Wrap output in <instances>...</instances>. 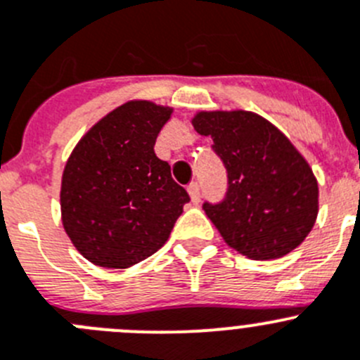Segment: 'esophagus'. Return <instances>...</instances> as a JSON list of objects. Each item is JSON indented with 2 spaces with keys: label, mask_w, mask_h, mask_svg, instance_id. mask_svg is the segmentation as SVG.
<instances>
[{
  "label": "esophagus",
  "mask_w": 360,
  "mask_h": 360,
  "mask_svg": "<svg viewBox=\"0 0 360 360\" xmlns=\"http://www.w3.org/2000/svg\"><path fill=\"white\" fill-rule=\"evenodd\" d=\"M187 191H189L191 202H193V203H200V198H202V194H200V184H198V182H191L189 187H187Z\"/></svg>",
  "instance_id": "obj_1"
}]
</instances>
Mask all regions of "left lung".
<instances>
[{"label": "left lung", "instance_id": "8db88e82", "mask_svg": "<svg viewBox=\"0 0 360 360\" xmlns=\"http://www.w3.org/2000/svg\"><path fill=\"white\" fill-rule=\"evenodd\" d=\"M193 124L226 169L225 198L203 203L226 245L255 260L302 245L318 216V182L291 141L246 110L200 112Z\"/></svg>", "mask_w": 360, "mask_h": 360}]
</instances>
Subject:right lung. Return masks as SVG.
<instances>
[{"instance_id": "1", "label": "right lung", "mask_w": 360, "mask_h": 360, "mask_svg": "<svg viewBox=\"0 0 360 360\" xmlns=\"http://www.w3.org/2000/svg\"><path fill=\"white\" fill-rule=\"evenodd\" d=\"M171 108L128 101L82 137L62 174V223L78 252L123 269L153 255L191 198L155 155Z\"/></svg>"}]
</instances>
